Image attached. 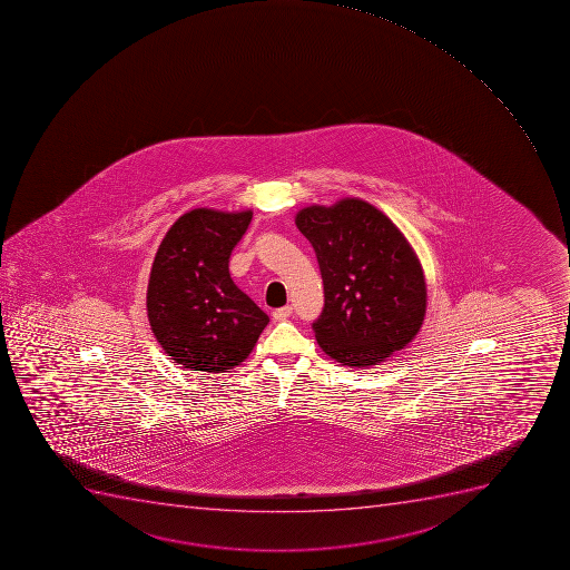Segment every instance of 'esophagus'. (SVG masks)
I'll list each match as a JSON object with an SVG mask.
<instances>
[{
	"label": "esophagus",
	"mask_w": 570,
	"mask_h": 570,
	"mask_svg": "<svg viewBox=\"0 0 570 570\" xmlns=\"http://www.w3.org/2000/svg\"><path fill=\"white\" fill-rule=\"evenodd\" d=\"M293 316V307L291 305H285V307L276 308L273 312V317L276 322H285L288 317Z\"/></svg>",
	"instance_id": "esophagus-1"
}]
</instances>
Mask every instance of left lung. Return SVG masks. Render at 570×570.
I'll list each match as a JSON object with an SVG mask.
<instances>
[{"label":"left lung","instance_id":"obj_1","mask_svg":"<svg viewBox=\"0 0 570 570\" xmlns=\"http://www.w3.org/2000/svg\"><path fill=\"white\" fill-rule=\"evenodd\" d=\"M296 227L311 242L323 279L317 343L347 366L380 365L414 340L426 308L416 254L382 210L347 198L303 208Z\"/></svg>","mask_w":570,"mask_h":570}]
</instances>
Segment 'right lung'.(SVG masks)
Masks as SVG:
<instances>
[{"instance_id": "1", "label": "right lung", "mask_w": 570, "mask_h": 570, "mask_svg": "<svg viewBox=\"0 0 570 570\" xmlns=\"http://www.w3.org/2000/svg\"><path fill=\"white\" fill-rule=\"evenodd\" d=\"M253 213L194 208L165 234L147 291L150 328L190 371L228 372L253 352L268 316L228 274Z\"/></svg>"}]
</instances>
